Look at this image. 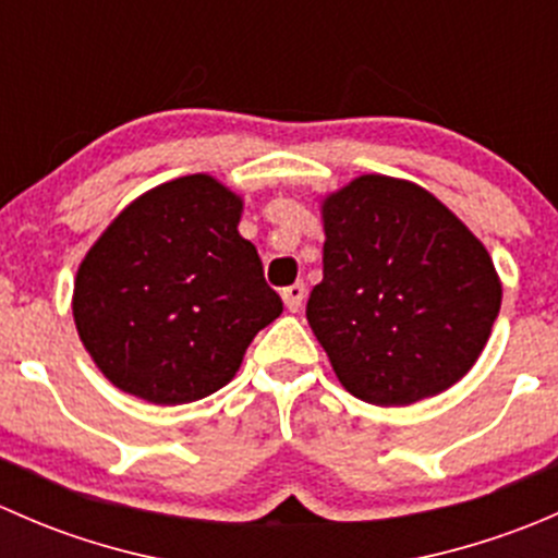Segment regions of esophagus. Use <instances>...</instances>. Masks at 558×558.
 Returning <instances> with one entry per match:
<instances>
[{
	"mask_svg": "<svg viewBox=\"0 0 558 558\" xmlns=\"http://www.w3.org/2000/svg\"><path fill=\"white\" fill-rule=\"evenodd\" d=\"M305 294H307L305 283H294V286H289V289H283L286 307H289L291 313L302 311V302H305Z\"/></svg>",
	"mask_w": 558,
	"mask_h": 558,
	"instance_id": "obj_1",
	"label": "esophagus"
}]
</instances>
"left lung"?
<instances>
[{
	"instance_id": "left-lung-1",
	"label": "left lung",
	"mask_w": 558,
	"mask_h": 558,
	"mask_svg": "<svg viewBox=\"0 0 558 558\" xmlns=\"http://www.w3.org/2000/svg\"><path fill=\"white\" fill-rule=\"evenodd\" d=\"M320 210L324 280L307 320L340 384L393 408L464 378L502 305L481 240L429 191L386 174H362Z\"/></svg>"
}]
</instances>
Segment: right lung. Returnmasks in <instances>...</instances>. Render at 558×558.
I'll use <instances>...</instances> for the list:
<instances>
[{
	"mask_svg": "<svg viewBox=\"0 0 558 558\" xmlns=\"http://www.w3.org/2000/svg\"><path fill=\"white\" fill-rule=\"evenodd\" d=\"M243 199L185 174L134 199L83 258L77 335L105 378L145 402L185 404L234 378L253 337L283 313Z\"/></svg>",
	"mask_w": 558,
	"mask_h": 558,
	"instance_id": "add662e5",
	"label": "right lung"
}]
</instances>
